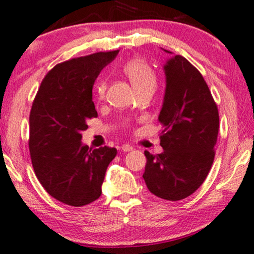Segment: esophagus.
<instances>
[{
  "instance_id": "obj_1",
  "label": "esophagus",
  "mask_w": 254,
  "mask_h": 254,
  "mask_svg": "<svg viewBox=\"0 0 254 254\" xmlns=\"http://www.w3.org/2000/svg\"><path fill=\"white\" fill-rule=\"evenodd\" d=\"M121 151H124V152L133 151V146H130V145H128V144H124V145L121 146Z\"/></svg>"
}]
</instances>
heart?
<instances>
[{
    "mask_svg": "<svg viewBox=\"0 0 254 254\" xmlns=\"http://www.w3.org/2000/svg\"><path fill=\"white\" fill-rule=\"evenodd\" d=\"M122 71L130 80L132 85L136 91L145 89H154L157 84V74L153 67L145 62L144 59L134 58L128 61L122 67ZM107 84L103 79L98 80L96 84V96L98 100H102L106 95Z\"/></svg>",
    "mask_w": 254,
    "mask_h": 254,
    "instance_id": "heart-1",
    "label": "heart"
}]
</instances>
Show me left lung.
I'll use <instances>...</instances> for the list:
<instances>
[{"instance_id":"1","label":"left lung","mask_w":254,"mask_h":254,"mask_svg":"<svg viewBox=\"0 0 254 254\" xmlns=\"http://www.w3.org/2000/svg\"><path fill=\"white\" fill-rule=\"evenodd\" d=\"M164 70L166 89L159 114L164 152L145 151L147 163L142 177L153 195L180 201L195 192L209 174L219 134V110L203 76L188 59L176 55Z\"/></svg>"}]
</instances>
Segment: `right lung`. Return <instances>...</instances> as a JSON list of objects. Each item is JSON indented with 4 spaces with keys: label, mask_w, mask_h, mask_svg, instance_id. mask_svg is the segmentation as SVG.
I'll return each mask as SVG.
<instances>
[{
    "label": "right lung",
    "mask_w": 254,
    "mask_h": 254,
    "mask_svg": "<svg viewBox=\"0 0 254 254\" xmlns=\"http://www.w3.org/2000/svg\"><path fill=\"white\" fill-rule=\"evenodd\" d=\"M119 50L96 52L57 64L47 72L29 114L28 147L35 176L62 203L82 207L101 196L104 175L116 148L89 150L82 132L96 118L92 85Z\"/></svg>",
    "instance_id": "add662e5"
}]
</instances>
